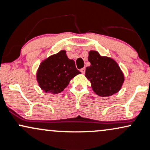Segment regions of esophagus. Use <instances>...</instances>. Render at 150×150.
Returning a JSON list of instances; mask_svg holds the SVG:
<instances>
[{
    "mask_svg": "<svg viewBox=\"0 0 150 150\" xmlns=\"http://www.w3.org/2000/svg\"><path fill=\"white\" fill-rule=\"evenodd\" d=\"M80 71H81V72L82 74H85V71H86V69L85 68H82V69H80Z\"/></svg>",
    "mask_w": 150,
    "mask_h": 150,
    "instance_id": "obj_1",
    "label": "esophagus"
}]
</instances>
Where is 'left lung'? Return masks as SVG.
<instances>
[{
    "mask_svg": "<svg viewBox=\"0 0 150 150\" xmlns=\"http://www.w3.org/2000/svg\"><path fill=\"white\" fill-rule=\"evenodd\" d=\"M88 59L91 66L86 69V77L91 81L94 92L101 97L119 92L124 83V76L117 63L94 50L90 51Z\"/></svg>",
    "mask_w": 150,
    "mask_h": 150,
    "instance_id": "left-lung-1",
    "label": "left lung"
}]
</instances>
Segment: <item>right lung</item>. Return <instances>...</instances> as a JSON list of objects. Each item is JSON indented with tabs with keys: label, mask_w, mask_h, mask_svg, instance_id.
Returning a JSON list of instances; mask_svg holds the SVG:
<instances>
[{
	"label": "right lung",
	"mask_w": 150,
	"mask_h": 150,
	"mask_svg": "<svg viewBox=\"0 0 150 150\" xmlns=\"http://www.w3.org/2000/svg\"><path fill=\"white\" fill-rule=\"evenodd\" d=\"M81 74L73 59H69L66 51L61 50L41 62L36 78L40 88L45 93H61L72 78Z\"/></svg>",
	"instance_id": "obj_1"
}]
</instances>
